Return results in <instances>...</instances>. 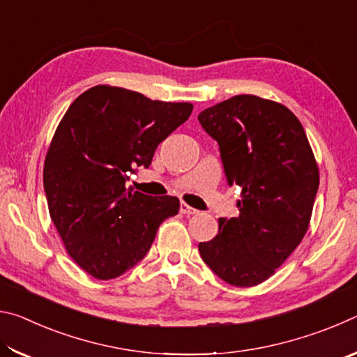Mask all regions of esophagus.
Listing matches in <instances>:
<instances>
[{
  "mask_svg": "<svg viewBox=\"0 0 357 357\" xmlns=\"http://www.w3.org/2000/svg\"><path fill=\"white\" fill-rule=\"evenodd\" d=\"M179 211H181V214H184V215H193V214L198 213L197 209H193V208L189 206V204H187V203H181Z\"/></svg>",
  "mask_w": 357,
  "mask_h": 357,
  "instance_id": "obj_1",
  "label": "esophagus"
}]
</instances>
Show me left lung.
I'll return each instance as SVG.
<instances>
[{
    "label": "left lung",
    "instance_id": "8db88e82",
    "mask_svg": "<svg viewBox=\"0 0 357 357\" xmlns=\"http://www.w3.org/2000/svg\"><path fill=\"white\" fill-rule=\"evenodd\" d=\"M217 140L228 184L241 187L239 215L219 219V234L198 244L203 261L234 287H255L285 263L309 229L318 164L291 110L252 94L198 114Z\"/></svg>",
    "mask_w": 357,
    "mask_h": 357
}]
</instances>
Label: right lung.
I'll use <instances>...</instances> for the list:
<instances>
[{
  "instance_id": "1",
  "label": "right lung",
  "mask_w": 357,
  "mask_h": 357,
  "mask_svg": "<svg viewBox=\"0 0 357 357\" xmlns=\"http://www.w3.org/2000/svg\"><path fill=\"white\" fill-rule=\"evenodd\" d=\"M189 102L151 100L98 84L72 102L48 146V213L69 257L99 280L123 275L146 255L160 223L179 211L176 197L126 187L154 151L189 119Z\"/></svg>"
}]
</instances>
